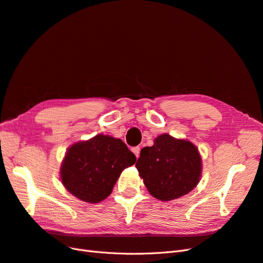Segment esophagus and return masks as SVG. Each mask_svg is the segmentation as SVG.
<instances>
[{
	"label": "esophagus",
	"mask_w": 263,
	"mask_h": 263,
	"mask_svg": "<svg viewBox=\"0 0 263 263\" xmlns=\"http://www.w3.org/2000/svg\"><path fill=\"white\" fill-rule=\"evenodd\" d=\"M140 146H134V147H132V152L136 154V156L137 157H139L140 156Z\"/></svg>",
	"instance_id": "esophagus-1"
}]
</instances>
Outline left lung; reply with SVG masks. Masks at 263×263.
<instances>
[{
  "instance_id": "left-lung-1",
  "label": "left lung",
  "mask_w": 263,
  "mask_h": 263,
  "mask_svg": "<svg viewBox=\"0 0 263 263\" xmlns=\"http://www.w3.org/2000/svg\"><path fill=\"white\" fill-rule=\"evenodd\" d=\"M136 166L149 194L172 200L190 193L200 178L201 160L191 142L162 134L141 149Z\"/></svg>"
}]
</instances>
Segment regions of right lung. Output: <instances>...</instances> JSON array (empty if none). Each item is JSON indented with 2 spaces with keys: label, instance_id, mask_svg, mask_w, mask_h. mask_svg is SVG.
<instances>
[{
  "label": "right lung",
  "instance_id": "1",
  "mask_svg": "<svg viewBox=\"0 0 263 263\" xmlns=\"http://www.w3.org/2000/svg\"><path fill=\"white\" fill-rule=\"evenodd\" d=\"M136 160L124 142L99 134L68 148L62 165V182L73 196L99 202L109 196L121 172Z\"/></svg>",
  "mask_w": 263,
  "mask_h": 263
}]
</instances>
